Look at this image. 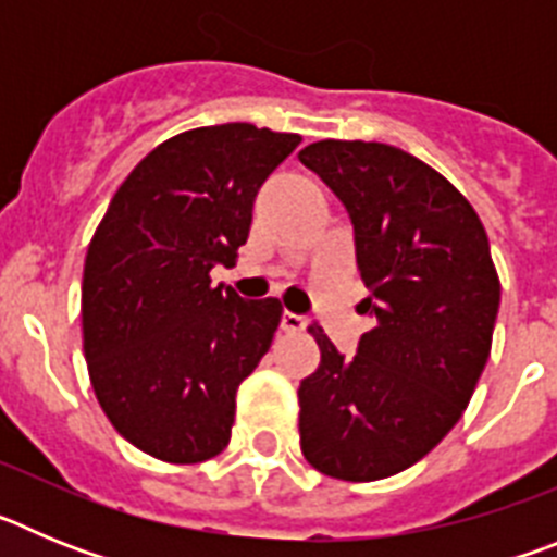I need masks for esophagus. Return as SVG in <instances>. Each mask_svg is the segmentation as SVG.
<instances>
[{
  "label": "esophagus",
  "mask_w": 557,
  "mask_h": 557,
  "mask_svg": "<svg viewBox=\"0 0 557 557\" xmlns=\"http://www.w3.org/2000/svg\"><path fill=\"white\" fill-rule=\"evenodd\" d=\"M282 329L284 332H304V329H307V318H301V314H295V312H284Z\"/></svg>",
  "instance_id": "esophagus-1"
}]
</instances>
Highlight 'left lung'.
<instances>
[{
    "label": "left lung",
    "mask_w": 557,
    "mask_h": 557,
    "mask_svg": "<svg viewBox=\"0 0 557 557\" xmlns=\"http://www.w3.org/2000/svg\"><path fill=\"white\" fill-rule=\"evenodd\" d=\"M354 223L362 309L376 326L343 357L321 326V362L298 387L312 469L373 482L430 455L469 407L488 362L499 275L474 206L437 170L382 141L323 139L298 152Z\"/></svg>",
    "instance_id": "obj_1"
}]
</instances>
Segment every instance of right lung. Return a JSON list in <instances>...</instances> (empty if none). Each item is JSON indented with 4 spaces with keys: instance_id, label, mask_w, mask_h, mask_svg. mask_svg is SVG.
Wrapping results in <instances>:
<instances>
[{
    "instance_id": "right-lung-1",
    "label": "right lung",
    "mask_w": 557,
    "mask_h": 557,
    "mask_svg": "<svg viewBox=\"0 0 557 557\" xmlns=\"http://www.w3.org/2000/svg\"><path fill=\"white\" fill-rule=\"evenodd\" d=\"M298 145L248 122L178 133L133 166L88 243V379L113 430L156 460L191 466L228 446L236 391L284 307L214 287L211 268H234L256 191Z\"/></svg>"
}]
</instances>
